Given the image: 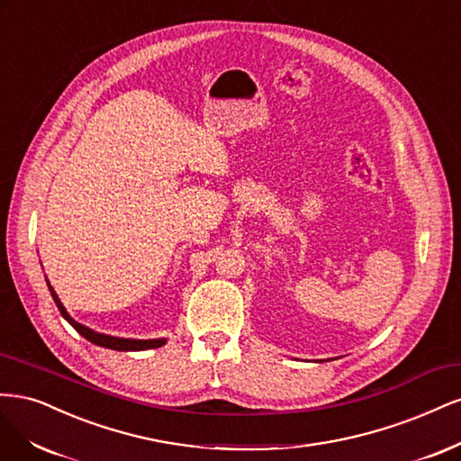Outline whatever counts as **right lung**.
<instances>
[{"instance_id": "right-lung-1", "label": "right lung", "mask_w": 461, "mask_h": 461, "mask_svg": "<svg viewBox=\"0 0 461 461\" xmlns=\"http://www.w3.org/2000/svg\"><path fill=\"white\" fill-rule=\"evenodd\" d=\"M48 281V279H46ZM48 287H50V293L53 296V301L59 308V312H61V316L72 325L74 330H77L82 337H86L90 343L97 345V347H103V348H111V350H122V352H133V350H149V348H158L167 343V339H124V337H113V335H105V333H99V331H94L90 328H86V325L78 323L77 320H74L67 308L63 306V303L59 301V296L55 293V289L51 287V284L48 281Z\"/></svg>"}]
</instances>
